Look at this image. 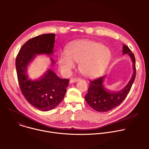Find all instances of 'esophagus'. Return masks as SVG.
<instances>
[{
	"label": "esophagus",
	"instance_id": "obj_1",
	"mask_svg": "<svg viewBox=\"0 0 149 149\" xmlns=\"http://www.w3.org/2000/svg\"><path fill=\"white\" fill-rule=\"evenodd\" d=\"M80 80V78H73V79H71L70 81V83H74V82H78Z\"/></svg>",
	"mask_w": 149,
	"mask_h": 149
}]
</instances>
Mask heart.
Instances as JSON below:
<instances>
[{
    "mask_svg": "<svg viewBox=\"0 0 149 149\" xmlns=\"http://www.w3.org/2000/svg\"><path fill=\"white\" fill-rule=\"evenodd\" d=\"M111 54L109 49L98 42L79 40L72 43L59 56V64L62 70L69 72L79 63L81 72L86 77L94 78L101 74L109 64Z\"/></svg>",
    "mask_w": 149,
    "mask_h": 149,
    "instance_id": "heart-1",
    "label": "heart"
}]
</instances>
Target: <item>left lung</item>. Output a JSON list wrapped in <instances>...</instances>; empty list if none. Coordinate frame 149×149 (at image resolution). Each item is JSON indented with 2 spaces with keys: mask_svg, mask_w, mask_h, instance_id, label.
Instances as JSON below:
<instances>
[{
  "mask_svg": "<svg viewBox=\"0 0 149 149\" xmlns=\"http://www.w3.org/2000/svg\"><path fill=\"white\" fill-rule=\"evenodd\" d=\"M128 54L133 62V74L127 86L119 91L113 92L107 90L104 84L105 75L90 81L87 95L85 96L87 104L98 112H107L118 106L129 93L136 77V59L134 54L127 45L123 44V54Z\"/></svg>",
  "mask_w": 149,
  "mask_h": 149,
  "instance_id": "obj_1",
  "label": "left lung"
}]
</instances>
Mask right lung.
Wrapping results in <instances>:
<instances>
[{"mask_svg": "<svg viewBox=\"0 0 149 149\" xmlns=\"http://www.w3.org/2000/svg\"><path fill=\"white\" fill-rule=\"evenodd\" d=\"M55 37L54 33H47L29 39L20 48L16 58L21 92L31 105L42 111L51 110L59 104L64 98L70 81L60 78L50 68L39 79L32 80L28 77V67L36 54H53ZM50 59L51 68L55 62Z\"/></svg>", "mask_w": 149, "mask_h": 149, "instance_id": "add662e5", "label": "right lung"}]
</instances>
